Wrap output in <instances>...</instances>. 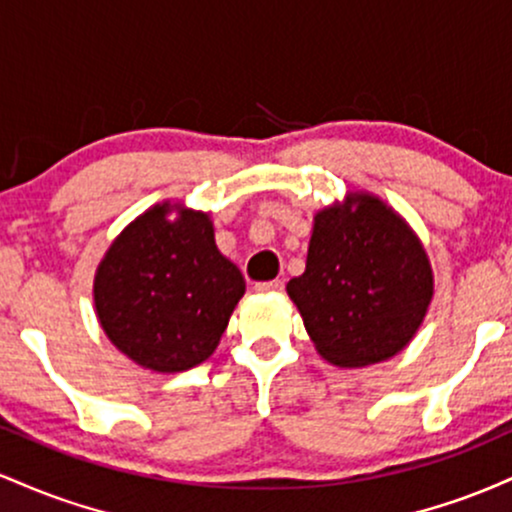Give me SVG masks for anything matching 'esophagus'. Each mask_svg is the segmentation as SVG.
Instances as JSON below:
<instances>
[{"label": "esophagus", "mask_w": 512, "mask_h": 512, "mask_svg": "<svg viewBox=\"0 0 512 512\" xmlns=\"http://www.w3.org/2000/svg\"><path fill=\"white\" fill-rule=\"evenodd\" d=\"M257 293H279L284 291V281L274 279V281H262V284H255Z\"/></svg>", "instance_id": "1"}]
</instances>
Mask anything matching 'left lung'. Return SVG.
<instances>
[{"mask_svg": "<svg viewBox=\"0 0 512 512\" xmlns=\"http://www.w3.org/2000/svg\"><path fill=\"white\" fill-rule=\"evenodd\" d=\"M433 291L421 238L366 190L317 211L305 272L286 284L315 351L339 368L397 356L424 325Z\"/></svg>", "mask_w": 512, "mask_h": 512, "instance_id": "obj_1", "label": "left lung"}]
</instances>
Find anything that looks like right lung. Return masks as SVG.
<instances>
[{
  "label": "right lung",
  "instance_id": "obj_1",
  "mask_svg": "<svg viewBox=\"0 0 512 512\" xmlns=\"http://www.w3.org/2000/svg\"><path fill=\"white\" fill-rule=\"evenodd\" d=\"M245 293L209 211L158 202L122 228L93 276L105 337L137 366L182 373L214 354Z\"/></svg>",
  "mask_w": 512,
  "mask_h": 512
}]
</instances>
